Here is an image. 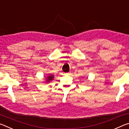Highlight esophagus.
<instances>
[{"instance_id":"obj_1","label":"esophagus","mask_w":129,"mask_h":129,"mask_svg":"<svg viewBox=\"0 0 129 129\" xmlns=\"http://www.w3.org/2000/svg\"><path fill=\"white\" fill-rule=\"evenodd\" d=\"M71 73V72H68V73H64V75H70Z\"/></svg>"}]
</instances>
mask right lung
I'll return each mask as SVG.
<instances>
[{
	"instance_id": "add662e5",
	"label": "right lung",
	"mask_w": 129,
	"mask_h": 129,
	"mask_svg": "<svg viewBox=\"0 0 129 129\" xmlns=\"http://www.w3.org/2000/svg\"><path fill=\"white\" fill-rule=\"evenodd\" d=\"M53 75H50V76H49L47 78V82H49L50 81H51V80H53Z\"/></svg>"
}]
</instances>
